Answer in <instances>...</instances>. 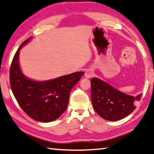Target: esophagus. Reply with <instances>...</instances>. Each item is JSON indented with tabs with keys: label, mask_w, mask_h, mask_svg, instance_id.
<instances>
[{
	"label": "esophagus",
	"mask_w": 154,
	"mask_h": 154,
	"mask_svg": "<svg viewBox=\"0 0 154 154\" xmlns=\"http://www.w3.org/2000/svg\"><path fill=\"white\" fill-rule=\"evenodd\" d=\"M94 76V73H93L92 70H90V69H88V70H87L85 73V77L87 79H89V78H91L92 77Z\"/></svg>",
	"instance_id": "esophagus-1"
}]
</instances>
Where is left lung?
<instances>
[{
  "instance_id": "left-lung-1",
  "label": "left lung",
  "mask_w": 154,
  "mask_h": 154,
  "mask_svg": "<svg viewBox=\"0 0 154 154\" xmlns=\"http://www.w3.org/2000/svg\"><path fill=\"white\" fill-rule=\"evenodd\" d=\"M93 107L98 115L109 121H117L129 116L136 108L141 95H126L97 78L91 80Z\"/></svg>"
}]
</instances>
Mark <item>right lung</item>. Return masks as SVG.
Wrapping results in <instances>:
<instances>
[{
  "mask_svg": "<svg viewBox=\"0 0 154 154\" xmlns=\"http://www.w3.org/2000/svg\"><path fill=\"white\" fill-rule=\"evenodd\" d=\"M31 38L20 45L12 61L11 88L17 103L26 115L38 122H52L59 118L67 109L71 90L84 73L76 72L41 82L27 79L20 71L19 54L21 47Z\"/></svg>",
  "mask_w": 154,
  "mask_h": 154,
  "instance_id": "obj_1",
  "label": "right lung"
}]
</instances>
